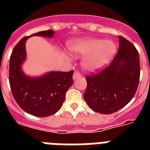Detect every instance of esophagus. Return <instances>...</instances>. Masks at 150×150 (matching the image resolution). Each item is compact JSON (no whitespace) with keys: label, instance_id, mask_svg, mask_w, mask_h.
<instances>
[{"label":"esophagus","instance_id":"1","mask_svg":"<svg viewBox=\"0 0 150 150\" xmlns=\"http://www.w3.org/2000/svg\"><path fill=\"white\" fill-rule=\"evenodd\" d=\"M80 77H82V75L80 74L79 72H75L74 73V75H73V79L75 80L76 79H78V78H80Z\"/></svg>","mask_w":150,"mask_h":150}]
</instances>
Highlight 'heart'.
<instances>
[{"label": "heart", "mask_w": 150, "mask_h": 150, "mask_svg": "<svg viewBox=\"0 0 150 150\" xmlns=\"http://www.w3.org/2000/svg\"><path fill=\"white\" fill-rule=\"evenodd\" d=\"M68 50L75 57L82 58V67L89 72H97L108 65L116 54L117 47L111 40L78 38L68 43Z\"/></svg>", "instance_id": "obj_1"}]
</instances>
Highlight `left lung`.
I'll list each match as a JSON object with an SVG mask.
<instances>
[{
	"mask_svg": "<svg viewBox=\"0 0 150 150\" xmlns=\"http://www.w3.org/2000/svg\"><path fill=\"white\" fill-rule=\"evenodd\" d=\"M139 76V52L131 42L119 36L118 53L110 64L98 74L86 78L85 101L100 114L114 113L133 98Z\"/></svg>",
	"mask_w": 150,
	"mask_h": 150,
	"instance_id": "obj_1",
	"label": "left lung"
}]
</instances>
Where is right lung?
Returning <instances> with one entry per match:
<instances>
[{
	"label": "right lung",
	"instance_id": "1",
	"mask_svg": "<svg viewBox=\"0 0 150 150\" xmlns=\"http://www.w3.org/2000/svg\"><path fill=\"white\" fill-rule=\"evenodd\" d=\"M54 33L50 29L25 36L13 49L10 57L9 82L13 96L24 111L36 117L50 116L58 111L66 92L73 84V71H49L37 77L29 76L22 71L28 38L34 36L53 38Z\"/></svg>",
	"mask_w": 150,
	"mask_h": 150
}]
</instances>
